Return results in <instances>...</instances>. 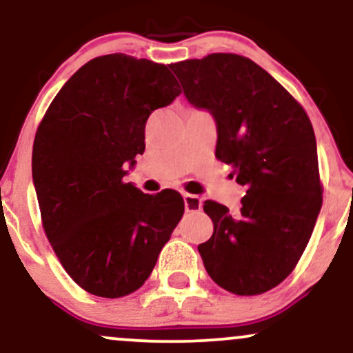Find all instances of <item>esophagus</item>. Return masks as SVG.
<instances>
[{"label":"esophagus","instance_id":"34e87169","mask_svg":"<svg viewBox=\"0 0 353 353\" xmlns=\"http://www.w3.org/2000/svg\"><path fill=\"white\" fill-rule=\"evenodd\" d=\"M184 208L188 212H197L202 209V199L194 194H184Z\"/></svg>","mask_w":353,"mask_h":353}]
</instances>
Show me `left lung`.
<instances>
[{
  "label": "left lung",
  "instance_id": "left-lung-1",
  "mask_svg": "<svg viewBox=\"0 0 353 353\" xmlns=\"http://www.w3.org/2000/svg\"><path fill=\"white\" fill-rule=\"evenodd\" d=\"M185 98L217 124L216 157L245 185L241 212L204 202L214 232L201 244L222 289L259 295L289 277L322 208L317 144L302 104L245 56L212 52L171 64ZM230 174V176H234Z\"/></svg>",
  "mask_w": 353,
  "mask_h": 353
}]
</instances>
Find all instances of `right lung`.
Segmentation results:
<instances>
[{"mask_svg":"<svg viewBox=\"0 0 353 353\" xmlns=\"http://www.w3.org/2000/svg\"><path fill=\"white\" fill-rule=\"evenodd\" d=\"M179 94L165 64L114 52L79 68L38 125L33 181L44 234L89 294L139 289L184 214L176 190L144 194L123 181L124 164L145 149L148 117Z\"/></svg>","mask_w":353,"mask_h":353,"instance_id":"1","label":"right lung"}]
</instances>
